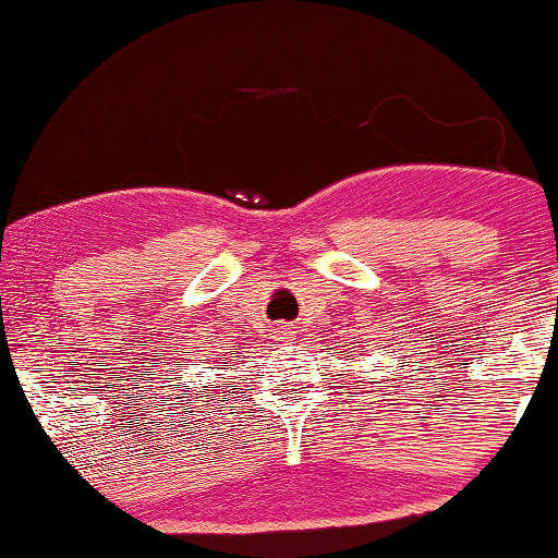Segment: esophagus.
<instances>
[{
	"label": "esophagus",
	"mask_w": 558,
	"mask_h": 558,
	"mask_svg": "<svg viewBox=\"0 0 558 558\" xmlns=\"http://www.w3.org/2000/svg\"><path fill=\"white\" fill-rule=\"evenodd\" d=\"M292 333H294V331H290V328H287V326H279V328H277L279 339H292Z\"/></svg>",
	"instance_id": "obj_1"
}]
</instances>
